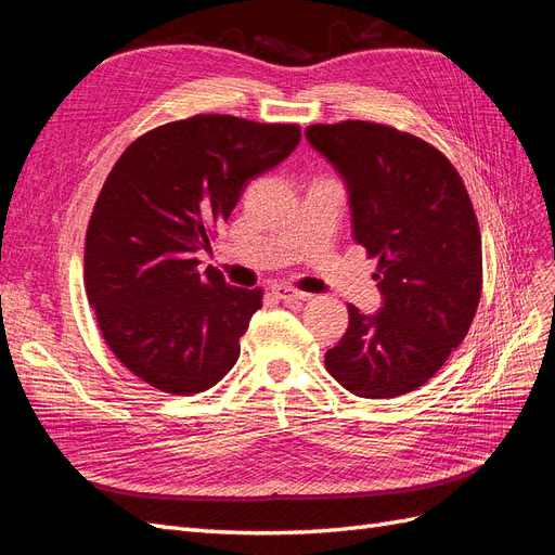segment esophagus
Segmentation results:
<instances>
[{
  "label": "esophagus",
  "instance_id": "esophagus-1",
  "mask_svg": "<svg viewBox=\"0 0 555 555\" xmlns=\"http://www.w3.org/2000/svg\"><path fill=\"white\" fill-rule=\"evenodd\" d=\"M271 292L275 294V298L284 300V304H289V300H308L310 298V294L298 292L296 287H292V284H273Z\"/></svg>",
  "mask_w": 555,
  "mask_h": 555
}]
</instances>
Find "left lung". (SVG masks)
Masks as SVG:
<instances>
[{
  "label": "left lung",
  "mask_w": 555,
  "mask_h": 555,
  "mask_svg": "<svg viewBox=\"0 0 555 555\" xmlns=\"http://www.w3.org/2000/svg\"><path fill=\"white\" fill-rule=\"evenodd\" d=\"M308 143L347 184L354 241L377 257L382 308L349 306L326 371L361 398H396L440 371L481 296V236L473 201L438 147L393 127L312 125Z\"/></svg>",
  "instance_id": "left-lung-1"
}]
</instances>
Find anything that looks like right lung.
<instances>
[{"label": "right lung", "instance_id": "1", "mask_svg": "<svg viewBox=\"0 0 555 555\" xmlns=\"http://www.w3.org/2000/svg\"><path fill=\"white\" fill-rule=\"evenodd\" d=\"M298 141V125L194 115L115 162L88 224L86 292L113 354L155 389L201 393L238 361L263 294L231 287L212 266L198 273L194 255Z\"/></svg>", "mask_w": 555, "mask_h": 555}]
</instances>
